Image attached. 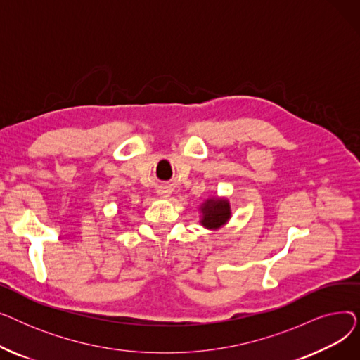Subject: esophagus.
<instances>
[{
    "label": "esophagus",
    "instance_id": "esophagus-1",
    "mask_svg": "<svg viewBox=\"0 0 360 360\" xmlns=\"http://www.w3.org/2000/svg\"><path fill=\"white\" fill-rule=\"evenodd\" d=\"M159 194H160L162 197H169V195H170V190H169V188L163 186V188H160V190H159Z\"/></svg>",
    "mask_w": 360,
    "mask_h": 360
}]
</instances>
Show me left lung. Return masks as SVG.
Listing matches in <instances>:
<instances>
[{
	"label": "left lung",
	"instance_id": "left-lung-1",
	"mask_svg": "<svg viewBox=\"0 0 360 360\" xmlns=\"http://www.w3.org/2000/svg\"><path fill=\"white\" fill-rule=\"evenodd\" d=\"M200 223L202 228L209 231H219L229 223L232 217L231 201L226 197H209L205 198L200 207Z\"/></svg>",
	"mask_w": 360,
	"mask_h": 360
}]
</instances>
